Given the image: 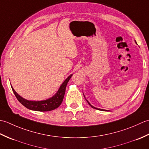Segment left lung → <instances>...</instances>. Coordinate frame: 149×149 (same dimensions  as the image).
<instances>
[{"mask_svg": "<svg viewBox=\"0 0 149 149\" xmlns=\"http://www.w3.org/2000/svg\"><path fill=\"white\" fill-rule=\"evenodd\" d=\"M135 42H136V41H135ZM84 97H85V96H84ZM86 101H87V102H88V104H89V105L91 107H92V108H94V109H98V110H100V111H106V110H105V109H99V108H97V107H94V106H93L92 105H91V104L89 102H88V101L86 100Z\"/></svg>", "mask_w": 149, "mask_h": 149, "instance_id": "obj_1", "label": "left lung"}]
</instances>
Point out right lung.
Wrapping results in <instances>:
<instances>
[{"label":"right lung","instance_id":"obj_1","mask_svg":"<svg viewBox=\"0 0 149 149\" xmlns=\"http://www.w3.org/2000/svg\"><path fill=\"white\" fill-rule=\"evenodd\" d=\"M72 76V74L69 75L66 79L65 81L60 86L59 90L54 95H53L52 97L49 98L48 99L44 100L34 101L25 99L16 92L12 86L11 88L18 100L22 105L27 107V109L36 111H52L56 109L57 107H58L61 105L63 98H64L66 85H67V83H68L69 80L70 79Z\"/></svg>","mask_w":149,"mask_h":149}]
</instances>
